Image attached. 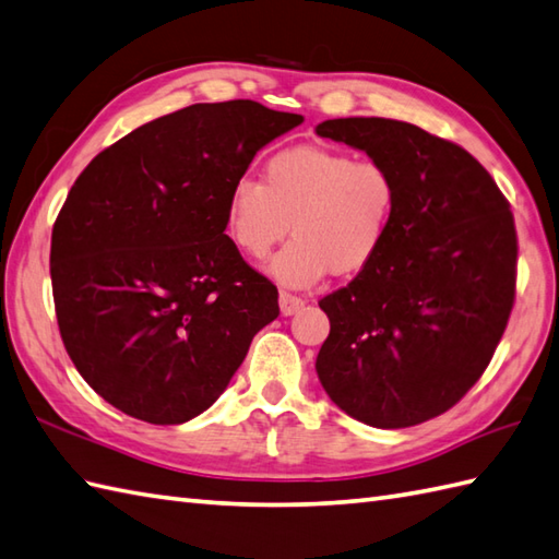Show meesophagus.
<instances>
[{"mask_svg": "<svg viewBox=\"0 0 559 559\" xmlns=\"http://www.w3.org/2000/svg\"><path fill=\"white\" fill-rule=\"evenodd\" d=\"M304 306H306V301L301 299V296L289 294V292H280V311H282L284 316L299 313Z\"/></svg>", "mask_w": 559, "mask_h": 559, "instance_id": "34e87169", "label": "esophagus"}]
</instances>
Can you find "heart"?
Returning <instances> with one entry per match:
<instances>
[{"instance_id": "b5f03b06", "label": "heart", "mask_w": 559, "mask_h": 559, "mask_svg": "<svg viewBox=\"0 0 559 559\" xmlns=\"http://www.w3.org/2000/svg\"><path fill=\"white\" fill-rule=\"evenodd\" d=\"M400 203L392 171L334 147L294 145L263 165L260 181L241 177L225 203V231L246 258L260 260L289 231L270 260V275L304 289L334 272L354 277L376 263Z\"/></svg>"}]
</instances>
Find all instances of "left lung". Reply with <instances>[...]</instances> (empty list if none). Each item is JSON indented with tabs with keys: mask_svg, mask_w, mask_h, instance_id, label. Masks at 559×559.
Here are the masks:
<instances>
[{
	"mask_svg": "<svg viewBox=\"0 0 559 559\" xmlns=\"http://www.w3.org/2000/svg\"><path fill=\"white\" fill-rule=\"evenodd\" d=\"M322 139L388 167L400 203L376 263L322 296L316 370L342 412L408 428L452 408L486 373L516 299L510 201L478 159L406 121L328 119Z\"/></svg>",
	"mask_w": 559,
	"mask_h": 559,
	"instance_id": "left-lung-1",
	"label": "left lung"
}]
</instances>
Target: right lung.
<instances>
[{
  "label": "right lung",
  "instance_id": "obj_1",
  "mask_svg": "<svg viewBox=\"0 0 559 559\" xmlns=\"http://www.w3.org/2000/svg\"><path fill=\"white\" fill-rule=\"evenodd\" d=\"M301 115L201 103L91 159L52 227L61 342L83 380L145 424L203 414L280 316L277 287L225 234L231 183Z\"/></svg>",
  "mask_w": 559,
  "mask_h": 559
}]
</instances>
